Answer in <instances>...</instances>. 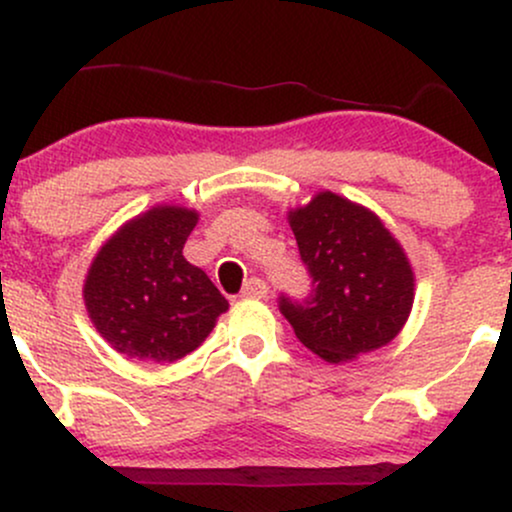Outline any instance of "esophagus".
Returning a JSON list of instances; mask_svg holds the SVG:
<instances>
[{"label":"esophagus","mask_w":512,"mask_h":512,"mask_svg":"<svg viewBox=\"0 0 512 512\" xmlns=\"http://www.w3.org/2000/svg\"><path fill=\"white\" fill-rule=\"evenodd\" d=\"M267 291H269V286L264 284L260 276H252V279L245 281L240 296H243V298H264V296H267Z\"/></svg>","instance_id":"obj_1"}]
</instances>
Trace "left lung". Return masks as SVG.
<instances>
[{
  "label": "left lung",
  "instance_id": "obj_1",
  "mask_svg": "<svg viewBox=\"0 0 512 512\" xmlns=\"http://www.w3.org/2000/svg\"><path fill=\"white\" fill-rule=\"evenodd\" d=\"M289 223L313 276L310 298L279 301L301 344L330 363L390 344L414 305V269L378 214L325 190Z\"/></svg>",
  "mask_w": 512,
  "mask_h": 512
}]
</instances>
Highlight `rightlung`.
I'll return each mask as SVG.
<instances>
[{
  "mask_svg": "<svg viewBox=\"0 0 512 512\" xmlns=\"http://www.w3.org/2000/svg\"><path fill=\"white\" fill-rule=\"evenodd\" d=\"M195 209L156 204L101 245L84 281L93 327L117 354L173 363L202 346L228 301L182 257Z\"/></svg>",
  "mask_w": 512,
  "mask_h": 512,
  "instance_id": "1",
  "label": "right lung"
}]
</instances>
